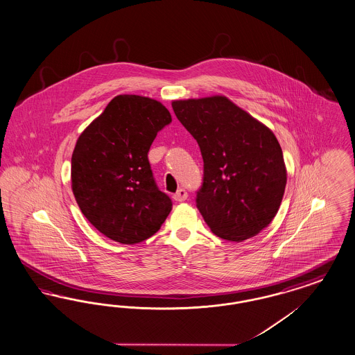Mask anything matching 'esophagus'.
Here are the masks:
<instances>
[{
	"label": "esophagus",
	"instance_id": "34e87169",
	"mask_svg": "<svg viewBox=\"0 0 355 355\" xmlns=\"http://www.w3.org/2000/svg\"><path fill=\"white\" fill-rule=\"evenodd\" d=\"M173 198L177 202H184L187 198V191L184 189H178V191L173 196Z\"/></svg>",
	"mask_w": 355,
	"mask_h": 355
}]
</instances>
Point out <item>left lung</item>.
Here are the masks:
<instances>
[{
  "instance_id": "left-lung-1",
  "label": "left lung",
  "mask_w": 355,
  "mask_h": 355,
  "mask_svg": "<svg viewBox=\"0 0 355 355\" xmlns=\"http://www.w3.org/2000/svg\"><path fill=\"white\" fill-rule=\"evenodd\" d=\"M171 107L203 158L196 202L205 222L226 241L255 236L279 211L286 184L276 136L226 96L175 100Z\"/></svg>"
}]
</instances>
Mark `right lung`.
Wrapping results in <instances>:
<instances>
[{
    "instance_id": "obj_1",
    "label": "right lung",
    "mask_w": 355,
    "mask_h": 355,
    "mask_svg": "<svg viewBox=\"0 0 355 355\" xmlns=\"http://www.w3.org/2000/svg\"><path fill=\"white\" fill-rule=\"evenodd\" d=\"M171 123L157 100L119 95L79 136L71 158L72 193L103 235L135 244L155 235L171 210L157 187L148 152Z\"/></svg>"
}]
</instances>
